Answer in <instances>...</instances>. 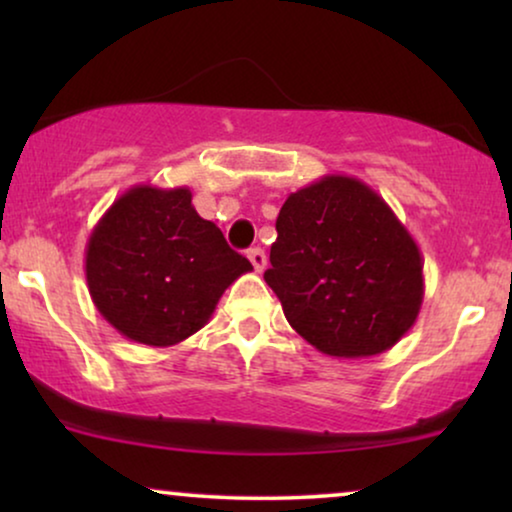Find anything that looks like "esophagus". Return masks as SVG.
<instances>
[{"instance_id": "esophagus-1", "label": "esophagus", "mask_w": 512, "mask_h": 512, "mask_svg": "<svg viewBox=\"0 0 512 512\" xmlns=\"http://www.w3.org/2000/svg\"><path fill=\"white\" fill-rule=\"evenodd\" d=\"M247 256H249V261H251V265H254L256 272H263L265 265H268V258H265V251L263 249H258V247L249 249Z\"/></svg>"}]
</instances>
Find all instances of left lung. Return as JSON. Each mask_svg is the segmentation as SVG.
Wrapping results in <instances>:
<instances>
[{
    "instance_id": "8db88e82",
    "label": "left lung",
    "mask_w": 512,
    "mask_h": 512,
    "mask_svg": "<svg viewBox=\"0 0 512 512\" xmlns=\"http://www.w3.org/2000/svg\"><path fill=\"white\" fill-rule=\"evenodd\" d=\"M265 282L298 335L335 359L387 352L424 300V261L408 228L363 181L326 174L279 209Z\"/></svg>"
}]
</instances>
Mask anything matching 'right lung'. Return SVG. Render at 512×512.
<instances>
[{
	"mask_svg": "<svg viewBox=\"0 0 512 512\" xmlns=\"http://www.w3.org/2000/svg\"><path fill=\"white\" fill-rule=\"evenodd\" d=\"M191 200L186 186H132L86 244L97 312L139 345L172 347L198 333L223 291L254 270Z\"/></svg>",
	"mask_w": 512,
	"mask_h": 512,
	"instance_id": "obj_1",
	"label": "right lung"
}]
</instances>
